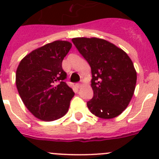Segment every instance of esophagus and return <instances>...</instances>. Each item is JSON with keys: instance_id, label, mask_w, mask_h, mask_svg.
<instances>
[{"instance_id": "esophagus-1", "label": "esophagus", "mask_w": 159, "mask_h": 159, "mask_svg": "<svg viewBox=\"0 0 159 159\" xmlns=\"http://www.w3.org/2000/svg\"><path fill=\"white\" fill-rule=\"evenodd\" d=\"M82 85H83L82 84H76V87L78 88H80L81 87H82Z\"/></svg>"}]
</instances>
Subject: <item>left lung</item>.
Here are the masks:
<instances>
[{
	"mask_svg": "<svg viewBox=\"0 0 159 159\" xmlns=\"http://www.w3.org/2000/svg\"><path fill=\"white\" fill-rule=\"evenodd\" d=\"M73 43L92 69L94 96L87 102L97 117L111 119L127 107L135 89L137 72L128 55L114 43L96 37L73 38Z\"/></svg>",
	"mask_w": 159,
	"mask_h": 159,
	"instance_id": "obj_1",
	"label": "left lung"
}]
</instances>
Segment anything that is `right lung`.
I'll use <instances>...</instances> for the list:
<instances>
[{
  "mask_svg": "<svg viewBox=\"0 0 159 159\" xmlns=\"http://www.w3.org/2000/svg\"><path fill=\"white\" fill-rule=\"evenodd\" d=\"M66 40H56L35 49L18 65L16 85L24 104L43 121L60 119L68 111L75 93L64 82L62 61L71 49Z\"/></svg>",
  "mask_w": 159,
  "mask_h": 159,
  "instance_id": "1",
  "label": "right lung"
}]
</instances>
